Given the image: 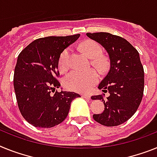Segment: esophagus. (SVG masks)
<instances>
[{
  "label": "esophagus",
  "mask_w": 157,
  "mask_h": 157,
  "mask_svg": "<svg viewBox=\"0 0 157 157\" xmlns=\"http://www.w3.org/2000/svg\"><path fill=\"white\" fill-rule=\"evenodd\" d=\"M82 97L83 98H86V99H90V96L88 94H83Z\"/></svg>",
  "instance_id": "1"
}]
</instances>
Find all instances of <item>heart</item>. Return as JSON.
<instances>
[{"mask_svg":"<svg viewBox=\"0 0 157 157\" xmlns=\"http://www.w3.org/2000/svg\"><path fill=\"white\" fill-rule=\"evenodd\" d=\"M82 50L88 57L94 59L98 67L104 66V59L101 58V47L98 43L88 40L82 45ZM70 48H67L60 54L59 58V67L61 71H65L69 67ZM98 80V75L94 70L86 71H74L68 74L64 79V84L68 89L78 92H87Z\"/></svg>","mask_w":157,"mask_h":157,"instance_id":"heart-1","label":"heart"}]
</instances>
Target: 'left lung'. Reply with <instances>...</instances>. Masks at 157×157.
<instances>
[{"instance_id":"obj_1","label":"left lung","mask_w":157,"mask_h":157,"mask_svg":"<svg viewBox=\"0 0 157 157\" xmlns=\"http://www.w3.org/2000/svg\"><path fill=\"white\" fill-rule=\"evenodd\" d=\"M90 39L101 44L109 58V72L98 85L109 97L92 96L102 100L105 109L93 118L105 126H116L125 122L138 109L144 92V68L138 52L126 40L108 33H86Z\"/></svg>"}]
</instances>
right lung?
Listing matches in <instances>:
<instances>
[{"label":"right lung","instance_id":"right-lung-1","mask_svg":"<svg viewBox=\"0 0 157 157\" xmlns=\"http://www.w3.org/2000/svg\"><path fill=\"white\" fill-rule=\"evenodd\" d=\"M79 36L37 39L18 56L13 78L15 94L21 114L33 126L52 128L60 124L67 117L71 101L81 97L75 92L56 91L60 86L56 78L60 54Z\"/></svg>","mask_w":157,"mask_h":157}]
</instances>
